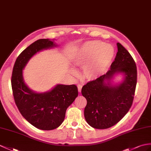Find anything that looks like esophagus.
<instances>
[{"label":"esophagus","instance_id":"1","mask_svg":"<svg viewBox=\"0 0 151 151\" xmlns=\"http://www.w3.org/2000/svg\"><path fill=\"white\" fill-rule=\"evenodd\" d=\"M78 88L79 92H81V89H82V85H81V84H79L78 85Z\"/></svg>","mask_w":151,"mask_h":151}]
</instances>
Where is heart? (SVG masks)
<instances>
[{"label": "heart", "mask_w": 151, "mask_h": 151, "mask_svg": "<svg viewBox=\"0 0 151 151\" xmlns=\"http://www.w3.org/2000/svg\"><path fill=\"white\" fill-rule=\"evenodd\" d=\"M115 50L113 47L102 41L85 43L77 53L73 63L83 68V75L89 80L102 76L111 64Z\"/></svg>", "instance_id": "b5f03b06"}]
</instances>
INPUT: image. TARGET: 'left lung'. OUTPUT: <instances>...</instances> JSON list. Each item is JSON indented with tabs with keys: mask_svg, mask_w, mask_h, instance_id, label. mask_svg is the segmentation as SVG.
<instances>
[{
	"mask_svg": "<svg viewBox=\"0 0 151 151\" xmlns=\"http://www.w3.org/2000/svg\"><path fill=\"white\" fill-rule=\"evenodd\" d=\"M117 48L118 52L110 70L82 88V95L87 101L84 118L95 129H107L118 123L133 102L137 83V65L131 55L120 43H117ZM119 72L124 73V80L119 86H112L108 81Z\"/></svg>",
	"mask_w": 151,
	"mask_h": 151,
	"instance_id": "1",
	"label": "left lung"
}]
</instances>
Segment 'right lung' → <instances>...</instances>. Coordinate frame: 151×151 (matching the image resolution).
Listing matches in <instances>:
<instances>
[{
	"label": "right lung",
	"mask_w": 151,
	"mask_h": 151,
	"mask_svg": "<svg viewBox=\"0 0 151 151\" xmlns=\"http://www.w3.org/2000/svg\"><path fill=\"white\" fill-rule=\"evenodd\" d=\"M55 46L49 39H40L31 44L17 58L11 80L14 102L22 115L42 130H52L60 126L66 110L78 95L75 84H58L50 91L37 93L24 83L22 70L30 58L40 50Z\"/></svg>",
	"instance_id": "right-lung-1"
}]
</instances>
